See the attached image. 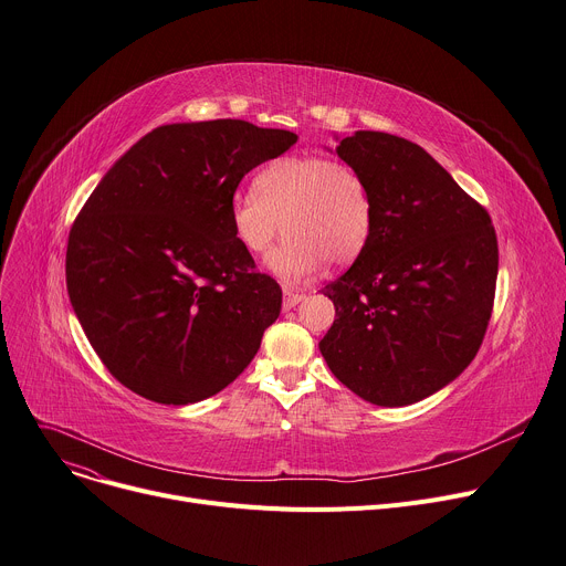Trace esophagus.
<instances>
[{
	"label": "esophagus",
	"mask_w": 566,
	"mask_h": 566,
	"mask_svg": "<svg viewBox=\"0 0 566 566\" xmlns=\"http://www.w3.org/2000/svg\"><path fill=\"white\" fill-rule=\"evenodd\" d=\"M282 291H284V310H291V307H295L297 303H303V300H305V291L303 289H295L291 284H284Z\"/></svg>",
	"instance_id": "1"
}]
</instances>
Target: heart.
Masks as SVG:
<instances>
[{
    "label": "heart",
    "instance_id": "b5f03b06",
    "mask_svg": "<svg viewBox=\"0 0 566 566\" xmlns=\"http://www.w3.org/2000/svg\"><path fill=\"white\" fill-rule=\"evenodd\" d=\"M237 243L250 254H266L286 239L269 266L286 280H303L325 266H350L373 232V198L364 175L329 157H280L263 166L252 191L230 202Z\"/></svg>",
    "mask_w": 566,
    "mask_h": 566
}]
</instances>
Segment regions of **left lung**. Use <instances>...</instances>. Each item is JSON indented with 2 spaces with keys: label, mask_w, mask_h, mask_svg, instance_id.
<instances>
[{
  "label": "left lung",
  "mask_w": 566,
  "mask_h": 566,
  "mask_svg": "<svg viewBox=\"0 0 566 566\" xmlns=\"http://www.w3.org/2000/svg\"><path fill=\"white\" fill-rule=\"evenodd\" d=\"M336 155L368 181L373 232L361 256L323 289L336 318L318 348L359 398L419 402L455 380L482 346L499 277L492 216L407 138L355 132Z\"/></svg>",
  "instance_id": "left-lung-1"
}]
</instances>
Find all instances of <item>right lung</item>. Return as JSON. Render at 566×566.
I'll return each mask as SVG.
<instances>
[{"label":"right lung","mask_w":566,"mask_h":566,"mask_svg":"<svg viewBox=\"0 0 566 566\" xmlns=\"http://www.w3.org/2000/svg\"><path fill=\"white\" fill-rule=\"evenodd\" d=\"M293 132L245 120L164 125L143 136L74 218L65 282L106 370L161 405L234 382L282 307L230 224L241 179Z\"/></svg>","instance_id":"obj_1"}]
</instances>
